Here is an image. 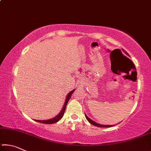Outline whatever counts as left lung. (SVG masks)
Instances as JSON below:
<instances>
[{
    "mask_svg": "<svg viewBox=\"0 0 151 151\" xmlns=\"http://www.w3.org/2000/svg\"><path fill=\"white\" fill-rule=\"evenodd\" d=\"M124 52L126 53V54H127V55H129V54H128V53H127L125 50H124ZM85 116H86V119L88 120V121L89 122H90L91 124H93V125H94V126H96V127H101V128H106V127H111L113 126V125H102V124H99V123H96V122H94V121H93V120H91V119H89L88 117L86 115V114H85Z\"/></svg>",
    "mask_w": 151,
    "mask_h": 151,
    "instance_id": "obj_1",
    "label": "left lung"
}]
</instances>
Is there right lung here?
I'll use <instances>...</instances> for the list:
<instances>
[{
  "mask_svg": "<svg viewBox=\"0 0 151 151\" xmlns=\"http://www.w3.org/2000/svg\"><path fill=\"white\" fill-rule=\"evenodd\" d=\"M74 91H75V90L70 91V93L67 94V96H66V100H65V104H64V106L63 107V109L61 110L60 112L58 114L57 116H56L55 118L50 119V120H47V121H39V120H35V121L41 122V123H45V124H53V123H55V122H58V121H60V120L63 118L64 113H65V109H66V104H67L68 102V101H69L70 96H71V95H72V94L73 93Z\"/></svg>",
  "mask_w": 151,
  "mask_h": 151,
  "instance_id": "right-lung-1",
  "label": "right lung"
}]
</instances>
